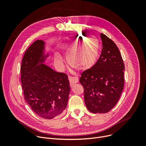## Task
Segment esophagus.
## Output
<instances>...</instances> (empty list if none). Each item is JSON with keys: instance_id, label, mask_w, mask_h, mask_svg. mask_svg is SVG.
<instances>
[{"instance_id": "34e87169", "label": "esophagus", "mask_w": 146, "mask_h": 146, "mask_svg": "<svg viewBox=\"0 0 146 146\" xmlns=\"http://www.w3.org/2000/svg\"><path fill=\"white\" fill-rule=\"evenodd\" d=\"M69 80L71 87H72L74 84H76L78 81V78L77 77H69Z\"/></svg>"}]
</instances>
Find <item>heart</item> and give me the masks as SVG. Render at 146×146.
Wrapping results in <instances>:
<instances>
[{"mask_svg": "<svg viewBox=\"0 0 146 146\" xmlns=\"http://www.w3.org/2000/svg\"><path fill=\"white\" fill-rule=\"evenodd\" d=\"M81 38L68 44L64 47L67 60L73 68L86 70L96 64L99 53V41L97 38L90 36L80 42ZM55 63L59 66L64 64L63 58L59 54L54 57Z\"/></svg>", "mask_w": 146, "mask_h": 146, "instance_id": "heart-1", "label": "heart"}]
</instances>
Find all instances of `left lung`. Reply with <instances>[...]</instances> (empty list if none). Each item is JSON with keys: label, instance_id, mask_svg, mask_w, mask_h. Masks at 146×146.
Wrapping results in <instances>:
<instances>
[{"label": "left lung", "instance_id": "1", "mask_svg": "<svg viewBox=\"0 0 146 146\" xmlns=\"http://www.w3.org/2000/svg\"><path fill=\"white\" fill-rule=\"evenodd\" d=\"M103 48L95 65L83 72L80 78L84 88V101L93 113H106L118 102L123 88L125 66L116 44L100 34Z\"/></svg>", "mask_w": 146, "mask_h": 146}]
</instances>
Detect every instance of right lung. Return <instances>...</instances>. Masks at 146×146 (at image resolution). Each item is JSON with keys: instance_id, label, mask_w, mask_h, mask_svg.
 I'll use <instances>...</instances> for the list:
<instances>
[{"instance_id": "obj_1", "label": "right lung", "mask_w": 146, "mask_h": 146, "mask_svg": "<svg viewBox=\"0 0 146 146\" xmlns=\"http://www.w3.org/2000/svg\"><path fill=\"white\" fill-rule=\"evenodd\" d=\"M49 56L45 41L36 40L23 58L21 80L25 100L31 109L40 117L51 119L65 110L70 88L66 74L44 64Z\"/></svg>"}]
</instances>
